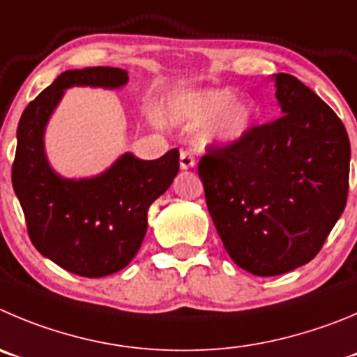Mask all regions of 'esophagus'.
Wrapping results in <instances>:
<instances>
[{"mask_svg": "<svg viewBox=\"0 0 357 357\" xmlns=\"http://www.w3.org/2000/svg\"><path fill=\"white\" fill-rule=\"evenodd\" d=\"M179 167H181L183 171L194 169L195 167L194 155H192V153H188V151H181V155H179Z\"/></svg>", "mask_w": 357, "mask_h": 357, "instance_id": "esophagus-1", "label": "esophagus"}]
</instances>
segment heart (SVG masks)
Listing matches in <instances>:
<instances>
[{
  "label": "heart",
  "instance_id": "obj_1",
  "mask_svg": "<svg viewBox=\"0 0 357 357\" xmlns=\"http://www.w3.org/2000/svg\"><path fill=\"white\" fill-rule=\"evenodd\" d=\"M181 109L195 125L211 119L204 133V144L211 149H229L252 132L255 107L248 100L236 98L229 88L201 89L185 95Z\"/></svg>",
  "mask_w": 357,
  "mask_h": 357
}]
</instances>
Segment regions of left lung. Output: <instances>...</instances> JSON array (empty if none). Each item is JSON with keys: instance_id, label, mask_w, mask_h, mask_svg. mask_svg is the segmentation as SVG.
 <instances>
[{"instance_id": "left-lung-1", "label": "left lung", "mask_w": 357, "mask_h": 357, "mask_svg": "<svg viewBox=\"0 0 357 357\" xmlns=\"http://www.w3.org/2000/svg\"><path fill=\"white\" fill-rule=\"evenodd\" d=\"M273 81L282 116L199 162L220 239L239 268L257 276L284 275L312 261L349 192L344 123L289 73Z\"/></svg>"}]
</instances>
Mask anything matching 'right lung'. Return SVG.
<instances>
[{
    "label": "right lung",
    "instance_id": "add662e5",
    "mask_svg": "<svg viewBox=\"0 0 357 357\" xmlns=\"http://www.w3.org/2000/svg\"><path fill=\"white\" fill-rule=\"evenodd\" d=\"M128 72L112 66L66 70L21 116L12 185L29 238L43 257L73 275L100 278L130 264L148 231V209L179 171V151L156 160L123 153L91 178H65L49 163L45 128L73 86L121 89Z\"/></svg>",
    "mask_w": 357,
    "mask_h": 357
}]
</instances>
